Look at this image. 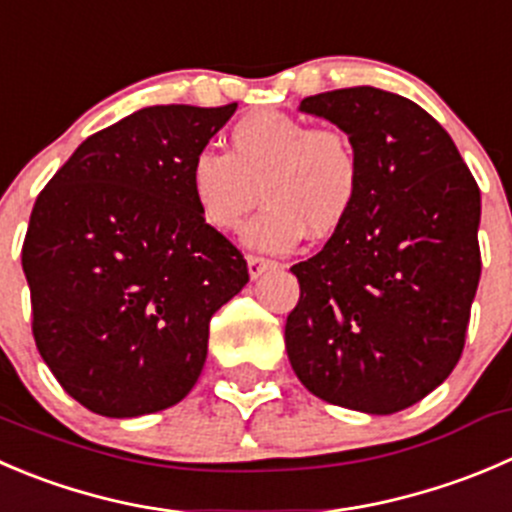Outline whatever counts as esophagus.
Masks as SVG:
<instances>
[{
	"label": "esophagus",
	"instance_id": "34e87169",
	"mask_svg": "<svg viewBox=\"0 0 512 512\" xmlns=\"http://www.w3.org/2000/svg\"><path fill=\"white\" fill-rule=\"evenodd\" d=\"M272 265V260H267V257H260V255H247V270H250V277L255 280V277H260L262 272L267 270V267Z\"/></svg>",
	"mask_w": 512,
	"mask_h": 512
}]
</instances>
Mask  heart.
<instances>
[{
  "label": "heart",
  "mask_w": 512,
  "mask_h": 512,
  "mask_svg": "<svg viewBox=\"0 0 512 512\" xmlns=\"http://www.w3.org/2000/svg\"><path fill=\"white\" fill-rule=\"evenodd\" d=\"M360 190L362 162L345 130L275 109L237 119L230 152L202 147L190 160L192 200L215 230H242L262 192L267 207L245 237L267 252L292 250L307 232L315 240L340 232Z\"/></svg>",
  "instance_id": "obj_1"
}]
</instances>
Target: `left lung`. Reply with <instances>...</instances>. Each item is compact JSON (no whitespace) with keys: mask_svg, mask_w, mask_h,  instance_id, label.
Listing matches in <instances>:
<instances>
[{"mask_svg":"<svg viewBox=\"0 0 512 512\" xmlns=\"http://www.w3.org/2000/svg\"><path fill=\"white\" fill-rule=\"evenodd\" d=\"M355 142V212L290 270L285 347L320 400L370 415L420 403L458 365L480 280V190L448 132L408 97L347 87L305 97Z\"/></svg>","mask_w":512,"mask_h":512,"instance_id":"8db88e82","label":"left lung"}]
</instances>
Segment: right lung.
I'll return each instance as SVG.
<instances>
[{"instance_id": "right-lung-1", "label": "right lung", "mask_w": 512, "mask_h": 512, "mask_svg": "<svg viewBox=\"0 0 512 512\" xmlns=\"http://www.w3.org/2000/svg\"><path fill=\"white\" fill-rule=\"evenodd\" d=\"M235 109H140L87 137L34 202L22 245L32 335L92 413L180 403L205 365L212 315L250 280L190 192V160Z\"/></svg>"}]
</instances>
